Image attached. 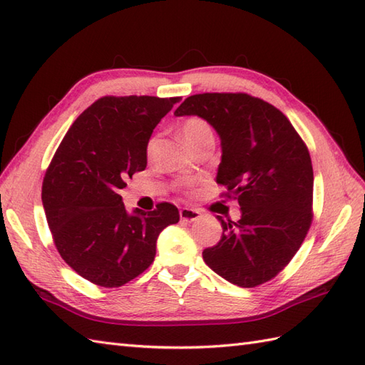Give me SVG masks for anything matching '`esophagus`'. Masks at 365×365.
<instances>
[{
  "label": "esophagus",
  "mask_w": 365,
  "mask_h": 365,
  "mask_svg": "<svg viewBox=\"0 0 365 365\" xmlns=\"http://www.w3.org/2000/svg\"><path fill=\"white\" fill-rule=\"evenodd\" d=\"M180 218H182L183 221H187V222L197 221V220L200 218V212L196 210V208L185 207V208H182V210H180Z\"/></svg>",
  "instance_id": "1"
}]
</instances>
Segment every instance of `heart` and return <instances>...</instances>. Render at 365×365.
I'll return each mask as SVG.
<instances>
[{"label":"heart","instance_id":"1","mask_svg":"<svg viewBox=\"0 0 365 365\" xmlns=\"http://www.w3.org/2000/svg\"><path fill=\"white\" fill-rule=\"evenodd\" d=\"M210 135H213L210 125H208V123L204 119L196 118V115L185 119L183 123H182L183 141L187 143L190 147L195 145L202 138L210 136ZM155 144H157V138L152 136L149 141H147V144H145V155H147V157H152L153 149H155Z\"/></svg>","mask_w":365,"mask_h":365}]
</instances>
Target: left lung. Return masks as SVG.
Here are the masks:
<instances>
[{
    "label": "left lung",
    "mask_w": 365,
    "mask_h": 365,
    "mask_svg": "<svg viewBox=\"0 0 365 365\" xmlns=\"http://www.w3.org/2000/svg\"><path fill=\"white\" fill-rule=\"evenodd\" d=\"M175 115H199L221 138L216 183L238 199L242 218L218 220V245L202 252L216 274L245 289L289 265L312 224L311 155L285 115L262 98L237 92L196 94Z\"/></svg>",
    "instance_id": "8db88e82"
}]
</instances>
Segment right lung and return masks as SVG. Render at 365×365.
Returning <instances> with one entry per match:
<instances>
[{
  "instance_id": "right-lung-1",
  "label": "right lung",
  "mask_w": 365,
  "mask_h": 365,
  "mask_svg": "<svg viewBox=\"0 0 365 365\" xmlns=\"http://www.w3.org/2000/svg\"><path fill=\"white\" fill-rule=\"evenodd\" d=\"M182 97L106 96L83 111L46 169L42 202L56 250L89 282L113 289L152 265L177 207L128 213L119 191L147 166L145 144Z\"/></svg>"
}]
</instances>
